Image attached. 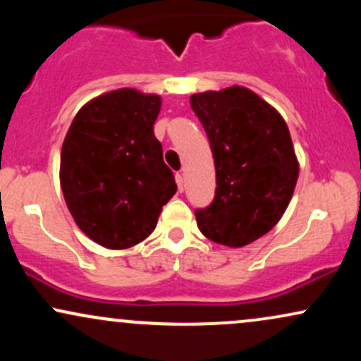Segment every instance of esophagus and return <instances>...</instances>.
I'll list each match as a JSON object with an SVG mask.
<instances>
[{"instance_id": "esophagus-1", "label": "esophagus", "mask_w": 361, "mask_h": 361, "mask_svg": "<svg viewBox=\"0 0 361 361\" xmlns=\"http://www.w3.org/2000/svg\"><path fill=\"white\" fill-rule=\"evenodd\" d=\"M176 183H178V190L183 192V173H176Z\"/></svg>"}]
</instances>
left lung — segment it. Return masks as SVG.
Listing matches in <instances>:
<instances>
[{
  "instance_id": "left-lung-1",
  "label": "left lung",
  "mask_w": 361,
  "mask_h": 361,
  "mask_svg": "<svg viewBox=\"0 0 361 361\" xmlns=\"http://www.w3.org/2000/svg\"><path fill=\"white\" fill-rule=\"evenodd\" d=\"M215 164L214 202L195 212L200 233L229 247L271 231L290 204L299 161L281 115L244 86L190 97Z\"/></svg>"
}]
</instances>
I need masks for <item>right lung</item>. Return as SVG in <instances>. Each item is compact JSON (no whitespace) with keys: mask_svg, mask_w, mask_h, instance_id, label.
Wrapping results in <instances>:
<instances>
[{"mask_svg":"<svg viewBox=\"0 0 361 361\" xmlns=\"http://www.w3.org/2000/svg\"><path fill=\"white\" fill-rule=\"evenodd\" d=\"M161 97L122 88L93 98L74 117L61 151V188L78 227L109 250L154 231L176 193L154 135Z\"/></svg>","mask_w":361,"mask_h":361,"instance_id":"right-lung-1","label":"right lung"}]
</instances>
